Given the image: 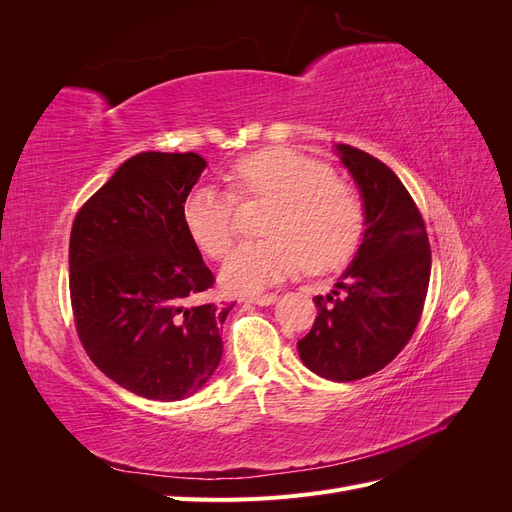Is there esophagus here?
<instances>
[{
    "label": "esophagus",
    "instance_id": "1",
    "mask_svg": "<svg viewBox=\"0 0 512 512\" xmlns=\"http://www.w3.org/2000/svg\"><path fill=\"white\" fill-rule=\"evenodd\" d=\"M277 301V294H258V297H250L247 299V303H254V305H260V307H267V305H273Z\"/></svg>",
    "mask_w": 512,
    "mask_h": 512
}]
</instances>
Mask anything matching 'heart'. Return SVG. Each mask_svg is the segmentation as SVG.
Returning a JSON list of instances; mask_svg holds the SVG:
<instances>
[{
    "mask_svg": "<svg viewBox=\"0 0 512 512\" xmlns=\"http://www.w3.org/2000/svg\"><path fill=\"white\" fill-rule=\"evenodd\" d=\"M241 198L275 200L265 224L267 239L243 243L222 269V284L235 294H258L303 265L324 273L342 267L361 241L363 205L331 168L286 147H269L237 164ZM183 222L194 243L220 260L239 235L237 205L218 188H196L183 203Z\"/></svg>",
    "mask_w": 512,
    "mask_h": 512,
    "instance_id": "1",
    "label": "heart"
}]
</instances>
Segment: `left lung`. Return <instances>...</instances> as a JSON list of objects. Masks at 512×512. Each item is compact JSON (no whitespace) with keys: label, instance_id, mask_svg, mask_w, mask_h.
Instances as JSON below:
<instances>
[{"label":"left lung","instance_id":"obj_1","mask_svg":"<svg viewBox=\"0 0 512 512\" xmlns=\"http://www.w3.org/2000/svg\"><path fill=\"white\" fill-rule=\"evenodd\" d=\"M363 200V239L318 316L297 342L307 369L333 382L376 374L404 350L423 314L431 275L425 222L393 170L369 153L335 145ZM343 297H338V290Z\"/></svg>","mask_w":512,"mask_h":512}]
</instances>
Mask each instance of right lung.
I'll use <instances>...</instances> for the list:
<instances>
[{
    "mask_svg": "<svg viewBox=\"0 0 512 512\" xmlns=\"http://www.w3.org/2000/svg\"><path fill=\"white\" fill-rule=\"evenodd\" d=\"M207 160L143 151L76 213L70 297L81 342L123 389L156 401L198 393L222 361L235 303H200L215 277L183 222Z\"/></svg>",
    "mask_w": 512,
    "mask_h": 512,
    "instance_id": "add662e5",
    "label": "right lung"
}]
</instances>
